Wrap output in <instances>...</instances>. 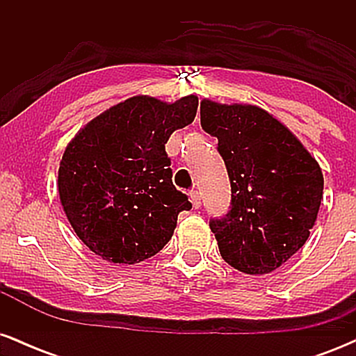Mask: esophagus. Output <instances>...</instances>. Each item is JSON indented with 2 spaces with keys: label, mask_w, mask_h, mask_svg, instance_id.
Here are the masks:
<instances>
[{
  "label": "esophagus",
  "mask_w": 356,
  "mask_h": 356,
  "mask_svg": "<svg viewBox=\"0 0 356 356\" xmlns=\"http://www.w3.org/2000/svg\"><path fill=\"white\" fill-rule=\"evenodd\" d=\"M191 202L192 206H194V209H199V207H201V195H199L197 191L191 192Z\"/></svg>",
  "instance_id": "1"
}]
</instances>
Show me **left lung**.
Instances as JSON below:
<instances>
[{"instance_id": "left-lung-1", "label": "left lung", "mask_w": 356, "mask_h": 356, "mask_svg": "<svg viewBox=\"0 0 356 356\" xmlns=\"http://www.w3.org/2000/svg\"><path fill=\"white\" fill-rule=\"evenodd\" d=\"M201 125L218 137L231 181V211L209 224L220 256L241 273L268 275L309 238L323 197L320 164L257 105L204 99Z\"/></svg>"}]
</instances>
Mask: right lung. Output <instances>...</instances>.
Returning a JSON list of instances; mask_svg holds the SVG:
<instances>
[{"instance_id": "right-lung-1", "label": "right lung", "mask_w": 356, "mask_h": 356, "mask_svg": "<svg viewBox=\"0 0 356 356\" xmlns=\"http://www.w3.org/2000/svg\"><path fill=\"white\" fill-rule=\"evenodd\" d=\"M199 99L136 95L88 122L58 169L60 202L90 251L115 264L157 254L172 238L187 195L172 184L165 144L194 120Z\"/></svg>"}]
</instances>
